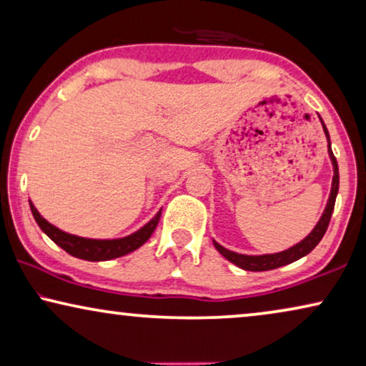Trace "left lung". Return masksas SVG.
Returning a JSON list of instances; mask_svg holds the SVG:
<instances>
[{"mask_svg":"<svg viewBox=\"0 0 366 366\" xmlns=\"http://www.w3.org/2000/svg\"><path fill=\"white\" fill-rule=\"evenodd\" d=\"M320 118V117H318ZM322 122L325 137H327V143H328V157L332 159V167H333V179H332V189H330V197L327 202V207H325L322 217H320L318 223L315 224V228L310 232L307 237H305L302 242H298L293 247H290L288 249H283V252L278 253H267V254H243V253H237L232 252V249L224 248L219 244L218 242H214L213 244L214 248L218 249L219 253L223 254L228 262H232L233 264H237L242 269H247V272H267V269H274L280 267H285V264L297 262V259L307 257V254L312 252V249L317 247V244L322 242L325 232H327L330 218H332L333 208H335V199H337L338 194V187H340V173H338V163L337 158L332 152V142H330V133L327 127H325L323 119L320 118Z\"/></svg>","mask_w":366,"mask_h":366,"instance_id":"8db88e82","label":"left lung"}]
</instances>
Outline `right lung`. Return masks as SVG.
<instances>
[{"instance_id":"obj_1","label":"right lung","mask_w":366,"mask_h":366,"mask_svg":"<svg viewBox=\"0 0 366 366\" xmlns=\"http://www.w3.org/2000/svg\"><path fill=\"white\" fill-rule=\"evenodd\" d=\"M29 208H31L34 222L38 223V227L41 228L44 234H48L59 248H63L64 252L71 254L74 258L88 259V262H107V259L119 258L124 254L134 252L142 247L143 243L148 242V238L152 237L154 228L162 217V209L149 219L147 224H143L142 228L137 232L128 234V237L122 238H112V239H99V238H84L78 237V234H71L63 232L58 227H54L41 217V213L38 212L31 199H29Z\"/></svg>"}]
</instances>
